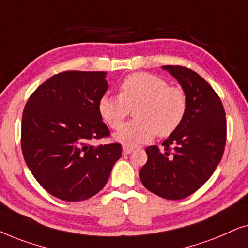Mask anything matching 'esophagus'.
Here are the masks:
<instances>
[{
    "label": "esophagus",
    "instance_id": "34e87169",
    "mask_svg": "<svg viewBox=\"0 0 248 248\" xmlns=\"http://www.w3.org/2000/svg\"><path fill=\"white\" fill-rule=\"evenodd\" d=\"M131 152H133V148H131V147H128V146H124V147H122V153H124V155L130 154Z\"/></svg>",
    "mask_w": 248,
    "mask_h": 248
}]
</instances>
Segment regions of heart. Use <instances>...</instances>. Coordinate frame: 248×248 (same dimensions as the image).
Wrapping results in <instances>:
<instances>
[{
    "mask_svg": "<svg viewBox=\"0 0 248 248\" xmlns=\"http://www.w3.org/2000/svg\"><path fill=\"white\" fill-rule=\"evenodd\" d=\"M120 94L102 95L97 110L103 121L118 129L135 108V120L115 133V140L128 147L148 143L155 135L161 137L174 133L184 121L187 96L177 86L153 74L136 72L127 76L119 87Z\"/></svg>",
    "mask_w": 248,
    "mask_h": 248,
    "instance_id": "heart-1",
    "label": "heart"
}]
</instances>
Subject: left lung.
<instances>
[{"label": "left lung", "instance_id": "obj_1", "mask_svg": "<svg viewBox=\"0 0 248 248\" xmlns=\"http://www.w3.org/2000/svg\"><path fill=\"white\" fill-rule=\"evenodd\" d=\"M187 96V111L178 129L162 145L146 148L147 162L140 171L143 185L155 195L183 200L203 186L221 161L226 145V112L220 97L197 72L163 65Z\"/></svg>", "mask_w": 248, "mask_h": 248}]
</instances>
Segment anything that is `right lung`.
Returning <instances> with one entry per match:
<instances>
[{
    "label": "right lung",
    "mask_w": 248,
    "mask_h": 248,
    "mask_svg": "<svg viewBox=\"0 0 248 248\" xmlns=\"http://www.w3.org/2000/svg\"><path fill=\"white\" fill-rule=\"evenodd\" d=\"M107 72L64 71L31 95L22 113L21 150L29 170L53 196L90 199L105 186L121 145H90L110 135L97 110Z\"/></svg>",
    "instance_id": "obj_1"
}]
</instances>
